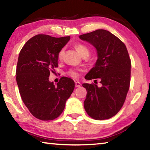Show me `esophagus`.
<instances>
[{
  "instance_id": "esophagus-1",
  "label": "esophagus",
  "mask_w": 150,
  "mask_h": 150,
  "mask_svg": "<svg viewBox=\"0 0 150 150\" xmlns=\"http://www.w3.org/2000/svg\"><path fill=\"white\" fill-rule=\"evenodd\" d=\"M81 83L78 81H76L75 82V87H81Z\"/></svg>"
}]
</instances>
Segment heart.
<instances>
[{
    "label": "heart",
    "instance_id": "heart-1",
    "mask_svg": "<svg viewBox=\"0 0 150 150\" xmlns=\"http://www.w3.org/2000/svg\"><path fill=\"white\" fill-rule=\"evenodd\" d=\"M75 47L79 54L81 55V56L83 57L85 56V55L88 56V55H89V50H88V48L87 46H85V45L83 44H76ZM63 55H64V50H60L59 54H58V58H59V59H62ZM68 75L73 78H77L79 77L78 71L77 70L75 69L70 70L68 72Z\"/></svg>",
    "mask_w": 150,
    "mask_h": 150
}]
</instances>
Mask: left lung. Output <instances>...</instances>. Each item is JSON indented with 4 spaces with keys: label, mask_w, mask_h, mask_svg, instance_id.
I'll return each mask as SVG.
<instances>
[{
    "label": "left lung",
    "mask_w": 150,
    "mask_h": 150,
    "mask_svg": "<svg viewBox=\"0 0 150 150\" xmlns=\"http://www.w3.org/2000/svg\"><path fill=\"white\" fill-rule=\"evenodd\" d=\"M95 47L97 59L85 76L88 80L100 79L102 86L83 83L87 90L85 111L95 120H105L118 112L125 101L130 82L131 61L126 45L105 30L79 35ZM96 81V80H95Z\"/></svg>",
    "instance_id": "obj_1"
}]
</instances>
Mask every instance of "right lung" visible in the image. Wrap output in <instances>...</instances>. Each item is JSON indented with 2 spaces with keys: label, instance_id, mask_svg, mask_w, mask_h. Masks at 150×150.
Returning a JSON list of instances; mask_svg holds the SVG:
<instances>
[{
  "label": "right lung",
  "instance_id": "add662e5",
  "mask_svg": "<svg viewBox=\"0 0 150 150\" xmlns=\"http://www.w3.org/2000/svg\"><path fill=\"white\" fill-rule=\"evenodd\" d=\"M70 37L39 34L30 39L19 54L16 82L24 105L32 115L42 120L57 118L75 88L71 79L63 77L57 85L49 81L58 67V54Z\"/></svg>",
  "mask_w": 150,
  "mask_h": 150
}]
</instances>
